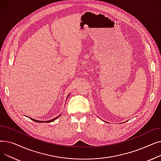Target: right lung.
I'll use <instances>...</instances> for the list:
<instances>
[{
    "label": "right lung",
    "instance_id": "right-lung-1",
    "mask_svg": "<svg viewBox=\"0 0 161 161\" xmlns=\"http://www.w3.org/2000/svg\"><path fill=\"white\" fill-rule=\"evenodd\" d=\"M60 117V115L59 116H57V117H55V118H54L53 119H52V120H49V121H38V120H35V119H33L32 118H31V117H29L31 119H32V121H35V122H37V123H44V122H45V123H50V122H52V121H55L56 119H57V117Z\"/></svg>",
    "mask_w": 161,
    "mask_h": 161
}]
</instances>
